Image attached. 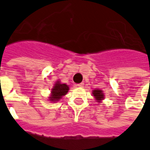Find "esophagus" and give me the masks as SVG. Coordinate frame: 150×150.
I'll return each instance as SVG.
<instances>
[{
    "instance_id": "34e87169",
    "label": "esophagus",
    "mask_w": 150,
    "mask_h": 150,
    "mask_svg": "<svg viewBox=\"0 0 150 150\" xmlns=\"http://www.w3.org/2000/svg\"><path fill=\"white\" fill-rule=\"evenodd\" d=\"M77 86H78V87H79V88H82L83 86H84V83H80V84H77Z\"/></svg>"
}]
</instances>
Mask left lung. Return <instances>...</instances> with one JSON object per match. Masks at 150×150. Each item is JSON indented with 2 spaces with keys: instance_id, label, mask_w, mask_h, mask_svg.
Masks as SVG:
<instances>
[{
  "instance_id": "obj_1",
  "label": "left lung",
  "mask_w": 150,
  "mask_h": 150,
  "mask_svg": "<svg viewBox=\"0 0 150 150\" xmlns=\"http://www.w3.org/2000/svg\"><path fill=\"white\" fill-rule=\"evenodd\" d=\"M93 95L97 101H101L104 98L103 93H102V91H100V90L97 89L93 91Z\"/></svg>"
}]
</instances>
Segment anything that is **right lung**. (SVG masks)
Masks as SVG:
<instances>
[{
    "mask_svg": "<svg viewBox=\"0 0 150 150\" xmlns=\"http://www.w3.org/2000/svg\"><path fill=\"white\" fill-rule=\"evenodd\" d=\"M69 87L66 84H60L59 81H57L53 86L51 91V96L50 97V100L51 101H58L62 98V96L66 95L69 91Z\"/></svg>",
    "mask_w": 150,
    "mask_h": 150,
    "instance_id": "1",
    "label": "right lung"
}]
</instances>
